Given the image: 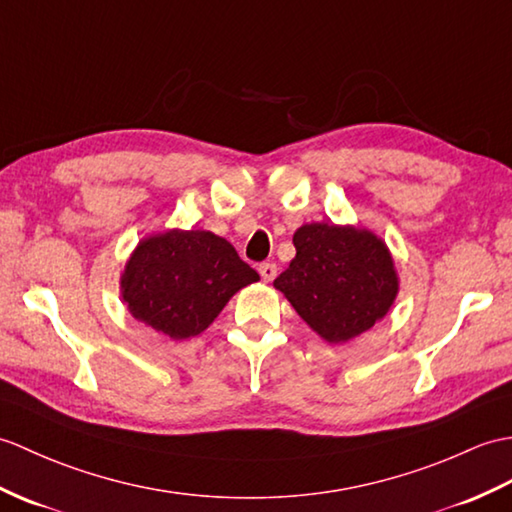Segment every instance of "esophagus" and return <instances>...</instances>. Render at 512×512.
Instances as JSON below:
<instances>
[{
    "mask_svg": "<svg viewBox=\"0 0 512 512\" xmlns=\"http://www.w3.org/2000/svg\"><path fill=\"white\" fill-rule=\"evenodd\" d=\"M259 275L264 281H272L277 277V264H272V261H266V264L259 266Z\"/></svg>",
    "mask_w": 512,
    "mask_h": 512,
    "instance_id": "34e87169",
    "label": "esophagus"
}]
</instances>
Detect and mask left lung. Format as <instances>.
Wrapping results in <instances>:
<instances>
[{"instance_id":"obj_1","label":"left lung","mask_w":512,"mask_h":512,"mask_svg":"<svg viewBox=\"0 0 512 512\" xmlns=\"http://www.w3.org/2000/svg\"><path fill=\"white\" fill-rule=\"evenodd\" d=\"M292 242L296 257L275 288L320 338L347 342L386 316L399 283L377 235L314 222L296 231Z\"/></svg>"}]
</instances>
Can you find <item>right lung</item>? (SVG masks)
Masks as SVG:
<instances>
[{
  "label": "right lung",
  "instance_id": "obj_1",
  "mask_svg": "<svg viewBox=\"0 0 512 512\" xmlns=\"http://www.w3.org/2000/svg\"><path fill=\"white\" fill-rule=\"evenodd\" d=\"M259 275L224 237L168 231L137 246L122 277V296L141 323L174 340L205 331L231 296Z\"/></svg>",
  "mask_w": 512,
  "mask_h": 512
}]
</instances>
